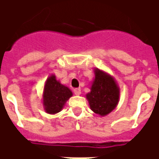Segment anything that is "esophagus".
<instances>
[{"instance_id": "1", "label": "esophagus", "mask_w": 159, "mask_h": 159, "mask_svg": "<svg viewBox=\"0 0 159 159\" xmlns=\"http://www.w3.org/2000/svg\"><path fill=\"white\" fill-rule=\"evenodd\" d=\"M74 93H75L76 95H79V94H81V89H80V88H78V89H74Z\"/></svg>"}]
</instances>
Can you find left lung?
Instances as JSON below:
<instances>
[{"label": "left lung", "mask_w": 159, "mask_h": 159, "mask_svg": "<svg viewBox=\"0 0 159 159\" xmlns=\"http://www.w3.org/2000/svg\"><path fill=\"white\" fill-rule=\"evenodd\" d=\"M87 99L93 112L105 116L117 106L119 100V89L111 76L96 70L91 92L87 94Z\"/></svg>", "instance_id": "left-lung-1"}]
</instances>
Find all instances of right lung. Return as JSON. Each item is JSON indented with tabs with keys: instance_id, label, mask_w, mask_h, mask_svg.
<instances>
[{
	"instance_id": "obj_1",
	"label": "right lung",
	"mask_w": 159,
	"mask_h": 159,
	"mask_svg": "<svg viewBox=\"0 0 159 159\" xmlns=\"http://www.w3.org/2000/svg\"><path fill=\"white\" fill-rule=\"evenodd\" d=\"M72 95L71 91L51 76L47 80L44 87L43 104L48 113L55 114L61 111L66 100Z\"/></svg>"
}]
</instances>
